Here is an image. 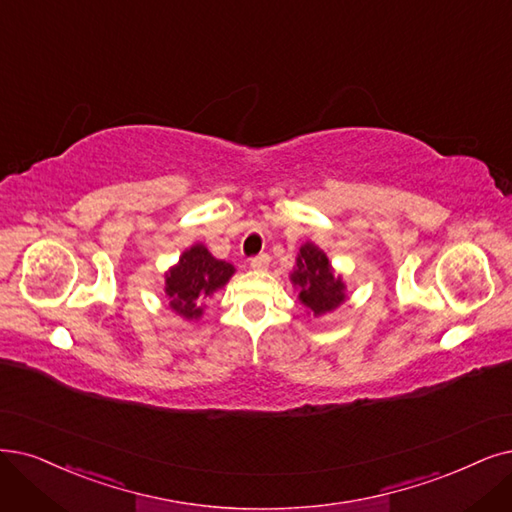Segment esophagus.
Masks as SVG:
<instances>
[{
	"instance_id": "esophagus-1",
	"label": "esophagus",
	"mask_w": 512,
	"mask_h": 512,
	"mask_svg": "<svg viewBox=\"0 0 512 512\" xmlns=\"http://www.w3.org/2000/svg\"><path fill=\"white\" fill-rule=\"evenodd\" d=\"M268 263H270V257L266 253H261V255H255L251 259V268L253 270H263V268H268Z\"/></svg>"
}]
</instances>
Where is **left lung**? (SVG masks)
Masks as SVG:
<instances>
[{"label": "left lung", "mask_w": 512, "mask_h": 512, "mask_svg": "<svg viewBox=\"0 0 512 512\" xmlns=\"http://www.w3.org/2000/svg\"><path fill=\"white\" fill-rule=\"evenodd\" d=\"M291 282L299 289V301L314 316H323L346 301V285L335 276L329 257L314 242L299 249Z\"/></svg>", "instance_id": "obj_1"}]
</instances>
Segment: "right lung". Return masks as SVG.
I'll use <instances>...</instances> for the list:
<instances>
[{"label":"right lung","instance_id":"add662e5","mask_svg":"<svg viewBox=\"0 0 512 512\" xmlns=\"http://www.w3.org/2000/svg\"><path fill=\"white\" fill-rule=\"evenodd\" d=\"M234 272L232 263L215 259L204 244L189 246L177 266L166 272L164 293L170 310L185 320H198L204 299L223 289Z\"/></svg>","mask_w":512,"mask_h":512}]
</instances>
